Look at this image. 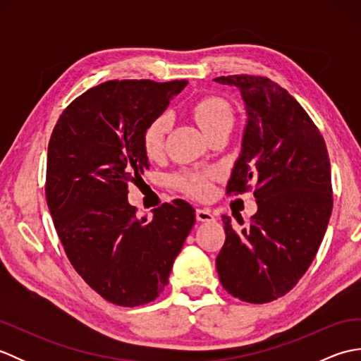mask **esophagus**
Instances as JSON below:
<instances>
[{
	"label": "esophagus",
	"instance_id": "1",
	"mask_svg": "<svg viewBox=\"0 0 361 361\" xmlns=\"http://www.w3.org/2000/svg\"><path fill=\"white\" fill-rule=\"evenodd\" d=\"M195 217L198 221H206V224H209V221H214L216 220V217H214V214L208 209H197L195 211Z\"/></svg>",
	"mask_w": 361,
	"mask_h": 361
}]
</instances>
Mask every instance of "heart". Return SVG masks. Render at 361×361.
I'll return each instance as SVG.
<instances>
[{"label": "heart", "mask_w": 361, "mask_h": 361, "mask_svg": "<svg viewBox=\"0 0 361 361\" xmlns=\"http://www.w3.org/2000/svg\"><path fill=\"white\" fill-rule=\"evenodd\" d=\"M192 114L197 124L202 127L206 135L221 124H233L231 106L225 99L217 96H206L198 99L192 105ZM172 127V116L169 113L158 114L149 122L142 133V147L149 158H157L164 149V141ZM211 173H183L176 178L178 186L188 194L195 197H204L209 192Z\"/></svg>", "instance_id": "b5f03b06"}]
</instances>
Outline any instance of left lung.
Masks as SVG:
<instances>
[{"label": "left lung", "instance_id": "obj_1", "mask_svg": "<svg viewBox=\"0 0 361 361\" xmlns=\"http://www.w3.org/2000/svg\"><path fill=\"white\" fill-rule=\"evenodd\" d=\"M214 80L239 88L247 110L226 194L255 189L257 203L240 231L221 216L226 239L217 273L234 298L270 302L296 286L323 242L334 204L331 161L318 127L278 83L247 74Z\"/></svg>", "mask_w": 361, "mask_h": 361}]
</instances>
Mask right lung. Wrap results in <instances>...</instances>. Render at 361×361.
<instances>
[{"mask_svg": "<svg viewBox=\"0 0 361 361\" xmlns=\"http://www.w3.org/2000/svg\"><path fill=\"white\" fill-rule=\"evenodd\" d=\"M186 83L104 82L74 99L52 130L44 190L54 226L74 270L116 305L159 296L195 224L185 200L161 204L150 220L127 200L149 169L145 127Z\"/></svg>", "mask_w": 361, "mask_h": 361, "instance_id": "add662e5", "label": "right lung"}]
</instances>
